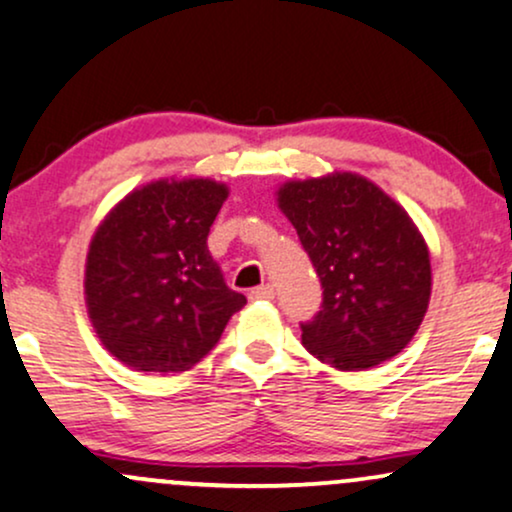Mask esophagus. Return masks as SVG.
I'll list each match as a JSON object with an SVG mask.
<instances>
[{
  "label": "esophagus",
  "mask_w": 512,
  "mask_h": 512,
  "mask_svg": "<svg viewBox=\"0 0 512 512\" xmlns=\"http://www.w3.org/2000/svg\"><path fill=\"white\" fill-rule=\"evenodd\" d=\"M250 300H274V286H260L255 291H250Z\"/></svg>",
  "instance_id": "34e87169"
}]
</instances>
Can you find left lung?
I'll return each mask as SVG.
<instances>
[{
  "mask_svg": "<svg viewBox=\"0 0 512 512\" xmlns=\"http://www.w3.org/2000/svg\"><path fill=\"white\" fill-rule=\"evenodd\" d=\"M279 207L322 281V310L300 324L317 360L360 372L398 355L432 295L429 248L410 214L365 176L288 181Z\"/></svg>",
  "mask_w": 512,
  "mask_h": 512,
  "instance_id": "left-lung-1",
  "label": "left lung"
}]
</instances>
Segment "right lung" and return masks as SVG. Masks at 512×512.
<instances>
[{"label": "right lung", "mask_w": 512, "mask_h": 512, "mask_svg": "<svg viewBox=\"0 0 512 512\" xmlns=\"http://www.w3.org/2000/svg\"><path fill=\"white\" fill-rule=\"evenodd\" d=\"M226 197L212 178H162L128 193L97 226L85 305L102 346L135 372H186L245 305L207 250Z\"/></svg>", "instance_id": "1"}]
</instances>
